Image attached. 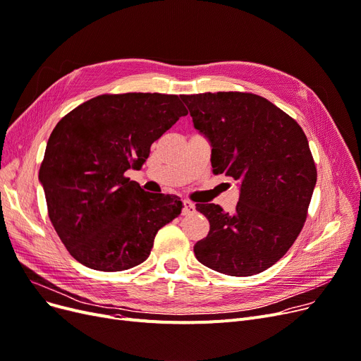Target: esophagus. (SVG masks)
Here are the masks:
<instances>
[{"label": "esophagus", "instance_id": "esophagus-1", "mask_svg": "<svg viewBox=\"0 0 361 361\" xmlns=\"http://www.w3.org/2000/svg\"><path fill=\"white\" fill-rule=\"evenodd\" d=\"M183 205H184V208H183V214H184V215H190V214H193L195 209H196L195 203H193L192 200H189V199H184V200H183Z\"/></svg>", "mask_w": 361, "mask_h": 361}]
</instances>
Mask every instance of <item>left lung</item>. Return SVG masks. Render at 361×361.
I'll use <instances>...</instances> for the list:
<instances>
[{"label": "left lung", "mask_w": 361, "mask_h": 361, "mask_svg": "<svg viewBox=\"0 0 361 361\" xmlns=\"http://www.w3.org/2000/svg\"><path fill=\"white\" fill-rule=\"evenodd\" d=\"M195 128L208 138L214 174L239 183L236 211L199 203L209 233L195 255L207 267L245 277L271 267L296 240L307 218L317 171L300 125L250 92L180 96Z\"/></svg>", "instance_id": "1"}]
</instances>
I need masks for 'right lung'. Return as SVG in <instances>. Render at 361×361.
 <instances>
[{
  "instance_id": "1",
  "label": "right lung",
  "mask_w": 361,
  "mask_h": 361,
  "mask_svg": "<svg viewBox=\"0 0 361 361\" xmlns=\"http://www.w3.org/2000/svg\"><path fill=\"white\" fill-rule=\"evenodd\" d=\"M187 111L178 96L103 94L61 118L39 168L49 216L69 254L99 271H122L150 255L156 233L180 215L177 196L145 192L125 171Z\"/></svg>"
}]
</instances>
